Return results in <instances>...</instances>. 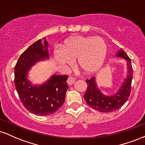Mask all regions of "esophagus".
I'll use <instances>...</instances> for the list:
<instances>
[{
    "label": "esophagus",
    "instance_id": "obj_1",
    "mask_svg": "<svg viewBox=\"0 0 145 145\" xmlns=\"http://www.w3.org/2000/svg\"><path fill=\"white\" fill-rule=\"evenodd\" d=\"M75 82H76V79H75L74 78L69 77V78H68L67 84H69V85H72V84H74Z\"/></svg>",
    "mask_w": 145,
    "mask_h": 145
}]
</instances>
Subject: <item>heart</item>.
Segmentation results:
<instances>
[{"label": "heart", "mask_w": 145, "mask_h": 145, "mask_svg": "<svg viewBox=\"0 0 145 145\" xmlns=\"http://www.w3.org/2000/svg\"><path fill=\"white\" fill-rule=\"evenodd\" d=\"M61 50L54 51L56 61L60 65L71 67L77 60L78 67L86 74L99 70L107 54V46L101 37L93 36H72L65 39Z\"/></svg>", "instance_id": "heart-1"}]
</instances>
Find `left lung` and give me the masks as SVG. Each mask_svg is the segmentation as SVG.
<instances>
[{"label":"left lung","instance_id":"1","mask_svg":"<svg viewBox=\"0 0 145 145\" xmlns=\"http://www.w3.org/2000/svg\"><path fill=\"white\" fill-rule=\"evenodd\" d=\"M115 56L125 60L127 68L126 77L115 93L110 95L103 93L98 88L95 77H92L90 80H86L87 83V89L84 95L86 102L93 108L102 112H113L119 109L127 100L130 95L133 77L131 59L123 49L116 52Z\"/></svg>","mask_w":145,"mask_h":145}]
</instances>
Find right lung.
Listing matches in <instances>:
<instances>
[{
  "label": "right lung",
  "instance_id": "right-lung-1",
  "mask_svg": "<svg viewBox=\"0 0 145 145\" xmlns=\"http://www.w3.org/2000/svg\"><path fill=\"white\" fill-rule=\"evenodd\" d=\"M46 38L30 46L18 59L15 66V86L26 109L38 116H46L56 112L65 98L67 76L53 74L40 84L32 83L29 78L31 67L50 58Z\"/></svg>",
  "mask_w": 145,
  "mask_h": 145
}]
</instances>
